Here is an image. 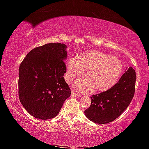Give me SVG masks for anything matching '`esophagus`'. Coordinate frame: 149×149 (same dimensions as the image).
I'll return each mask as SVG.
<instances>
[{
    "label": "esophagus",
    "mask_w": 149,
    "mask_h": 149,
    "mask_svg": "<svg viewBox=\"0 0 149 149\" xmlns=\"http://www.w3.org/2000/svg\"><path fill=\"white\" fill-rule=\"evenodd\" d=\"M72 97H80V95L77 94V93H75L74 90L72 91V94H71Z\"/></svg>",
    "instance_id": "34e87169"
}]
</instances>
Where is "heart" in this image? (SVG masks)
I'll list each match as a JSON object with an SVG mask.
<instances>
[{"mask_svg":"<svg viewBox=\"0 0 149 149\" xmlns=\"http://www.w3.org/2000/svg\"><path fill=\"white\" fill-rule=\"evenodd\" d=\"M65 80L72 82L75 77L84 74L85 77L74 83L75 89L87 92L91 89L106 91L117 84L122 73V64L115 56L91 50L83 52L77 60L69 59L66 64Z\"/></svg>","mask_w":149,"mask_h":149,"instance_id":"b5f03b06","label":"heart"}]
</instances>
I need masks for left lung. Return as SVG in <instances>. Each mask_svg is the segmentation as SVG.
I'll list each match as a JSON object with an SVG mask.
<instances>
[{"label":"left lung","instance_id":"8db88e82","mask_svg":"<svg viewBox=\"0 0 149 149\" xmlns=\"http://www.w3.org/2000/svg\"><path fill=\"white\" fill-rule=\"evenodd\" d=\"M136 73L130 67L114 87L91 96V104L85 110L89 120L97 123L112 122L130 105L135 90Z\"/></svg>","mask_w":149,"mask_h":149}]
</instances>
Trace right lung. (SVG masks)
Segmentation results:
<instances>
[{"instance_id": "obj_1", "label": "right lung", "mask_w": 149, "mask_h": 149, "mask_svg": "<svg viewBox=\"0 0 149 149\" xmlns=\"http://www.w3.org/2000/svg\"><path fill=\"white\" fill-rule=\"evenodd\" d=\"M66 47L60 42L36 47L19 65V99L29 114L37 119L56 116L71 95L63 77L66 72Z\"/></svg>"}]
</instances>
